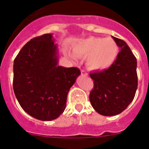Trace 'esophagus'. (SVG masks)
Wrapping results in <instances>:
<instances>
[{"mask_svg":"<svg viewBox=\"0 0 149 149\" xmlns=\"http://www.w3.org/2000/svg\"><path fill=\"white\" fill-rule=\"evenodd\" d=\"M81 74H82V75H84V76H87V73H86V71L84 70V69H82V70H81Z\"/></svg>","mask_w":149,"mask_h":149,"instance_id":"1","label":"esophagus"}]
</instances>
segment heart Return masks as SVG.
I'll return each mask as SVG.
<instances>
[{
    "label": "heart",
    "mask_w": 149,
    "mask_h": 149,
    "mask_svg": "<svg viewBox=\"0 0 149 149\" xmlns=\"http://www.w3.org/2000/svg\"><path fill=\"white\" fill-rule=\"evenodd\" d=\"M73 53L68 55L73 60L87 57L86 64L93 70H103L111 66L119 53L116 42L111 38L89 37L76 45Z\"/></svg>",
    "instance_id": "1"
}]
</instances>
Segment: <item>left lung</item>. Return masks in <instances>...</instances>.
Instances as JSON below:
<instances>
[{
    "instance_id": "1",
    "label": "left lung",
    "mask_w": 149,
    "mask_h": 149,
    "mask_svg": "<svg viewBox=\"0 0 149 149\" xmlns=\"http://www.w3.org/2000/svg\"><path fill=\"white\" fill-rule=\"evenodd\" d=\"M113 38L120 48L116 60L107 69L89 74L94 88L89 94L93 108L103 116H116L127 108L137 89L136 59L127 43Z\"/></svg>"
}]
</instances>
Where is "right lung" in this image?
Instances as JSON below:
<instances>
[{"mask_svg": "<svg viewBox=\"0 0 149 149\" xmlns=\"http://www.w3.org/2000/svg\"><path fill=\"white\" fill-rule=\"evenodd\" d=\"M57 64V45L51 33L29 41L14 60L15 97L22 109L39 120H54L63 113L68 91L81 74L76 67Z\"/></svg>", "mask_w": 149, "mask_h": 149, "instance_id": "1", "label": "right lung"}]
</instances>
